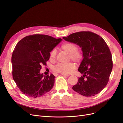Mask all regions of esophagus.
Wrapping results in <instances>:
<instances>
[{
	"label": "esophagus",
	"instance_id": "1",
	"mask_svg": "<svg viewBox=\"0 0 123 123\" xmlns=\"http://www.w3.org/2000/svg\"><path fill=\"white\" fill-rule=\"evenodd\" d=\"M62 75H63V76H69V74H65V73H62Z\"/></svg>",
	"mask_w": 123,
	"mask_h": 123
}]
</instances>
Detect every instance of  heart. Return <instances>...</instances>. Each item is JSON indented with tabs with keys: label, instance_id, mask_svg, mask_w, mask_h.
<instances>
[{
	"label": "heart",
	"instance_id": "1",
	"mask_svg": "<svg viewBox=\"0 0 123 123\" xmlns=\"http://www.w3.org/2000/svg\"><path fill=\"white\" fill-rule=\"evenodd\" d=\"M62 49L66 52L69 54L70 58L74 62H79L83 58V53L81 50L77 49V47L75 44L72 43H66L62 45ZM56 55V50L53 49L52 50L50 54V59L54 61ZM75 64L72 62H70L66 64L59 63L56 65L53 70L54 71L62 73H70L75 68Z\"/></svg>",
	"mask_w": 123,
	"mask_h": 123
}]
</instances>
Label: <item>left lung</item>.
Segmentation results:
<instances>
[{
    "label": "left lung",
    "instance_id": "obj_1",
    "mask_svg": "<svg viewBox=\"0 0 123 123\" xmlns=\"http://www.w3.org/2000/svg\"><path fill=\"white\" fill-rule=\"evenodd\" d=\"M62 38L80 46L83 52V59L78 71L83 75L73 90L87 97L99 93L108 82L113 66L112 55L105 41L89 31L74 33Z\"/></svg>",
    "mask_w": 123,
    "mask_h": 123
}]
</instances>
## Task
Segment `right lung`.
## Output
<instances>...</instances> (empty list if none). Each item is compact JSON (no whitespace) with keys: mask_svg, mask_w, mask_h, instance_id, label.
Masks as SVG:
<instances>
[{"mask_svg":"<svg viewBox=\"0 0 123 123\" xmlns=\"http://www.w3.org/2000/svg\"><path fill=\"white\" fill-rule=\"evenodd\" d=\"M62 40L35 34L25 37L17 43L12 56L13 78L26 96L39 98L52 89L55 76L40 73L41 65H46L50 52Z\"/></svg>","mask_w":123,"mask_h":123,"instance_id":"right-lung-1","label":"right lung"}]
</instances>
